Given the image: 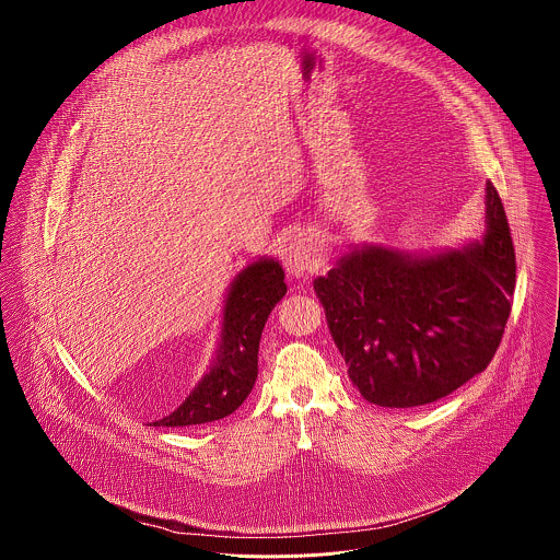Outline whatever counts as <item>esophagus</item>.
Here are the masks:
<instances>
[{
    "label": "esophagus",
    "mask_w": 560,
    "mask_h": 560,
    "mask_svg": "<svg viewBox=\"0 0 560 560\" xmlns=\"http://www.w3.org/2000/svg\"><path fill=\"white\" fill-rule=\"evenodd\" d=\"M284 267L291 276H304L319 262V247L317 241L308 235H295L293 240L287 243L284 254H282Z\"/></svg>",
    "instance_id": "esophagus-1"
}]
</instances>
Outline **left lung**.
I'll list each match as a JSON object with an SVG mask.
<instances>
[{
	"label": "left lung",
	"instance_id": "left-lung-1",
	"mask_svg": "<svg viewBox=\"0 0 560 560\" xmlns=\"http://www.w3.org/2000/svg\"><path fill=\"white\" fill-rule=\"evenodd\" d=\"M485 200L480 241L424 256L362 245L315 280L349 380L369 402L427 405L491 362L511 315L515 249L491 183Z\"/></svg>",
	"mask_w": 560,
	"mask_h": 560
}]
</instances>
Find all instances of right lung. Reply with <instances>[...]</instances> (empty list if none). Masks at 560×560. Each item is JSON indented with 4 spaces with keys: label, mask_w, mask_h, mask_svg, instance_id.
I'll return each instance as SVG.
<instances>
[{
    "label": "right lung",
    "mask_w": 560,
    "mask_h": 560,
    "mask_svg": "<svg viewBox=\"0 0 560 560\" xmlns=\"http://www.w3.org/2000/svg\"><path fill=\"white\" fill-rule=\"evenodd\" d=\"M278 260L260 258L233 280L222 323V340L211 371L172 413L153 427H187L226 418L240 407L258 377V342L267 317L284 298Z\"/></svg>",
    "instance_id": "right-lung-1"
}]
</instances>
